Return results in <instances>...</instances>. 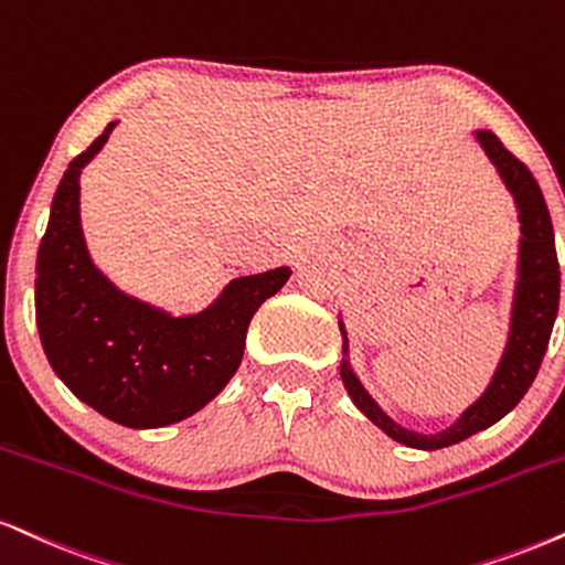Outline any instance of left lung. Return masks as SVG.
<instances>
[{
    "instance_id": "left-lung-1",
    "label": "left lung",
    "mask_w": 565,
    "mask_h": 565,
    "mask_svg": "<svg viewBox=\"0 0 565 565\" xmlns=\"http://www.w3.org/2000/svg\"><path fill=\"white\" fill-rule=\"evenodd\" d=\"M479 147L484 149L489 162L505 183L515 202L519 213L521 236H519V268H515V289H513V308L511 326H508V342L502 350V358L494 369V376L484 394L473 405H468L450 426L439 431H413L407 426L397 424L392 416H386L382 405L371 397L369 390L360 384L358 373L350 365V339L344 321L339 318V331H342V376L344 390L350 399L363 413L371 424H376L386 437L405 447L416 450H441V447L458 445L471 437V434L484 431L492 424H498L502 416L513 411L521 403L523 394L532 386L536 371H540L542 358L547 352L550 334H553L555 316H558L561 300V270L558 255H555V234L545 196L536 179L519 158H513L502 141L492 131H473Z\"/></svg>"
}]
</instances>
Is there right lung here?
Instances as JSON below:
<instances>
[{"mask_svg":"<svg viewBox=\"0 0 565 565\" xmlns=\"http://www.w3.org/2000/svg\"><path fill=\"white\" fill-rule=\"evenodd\" d=\"M118 120L67 166L36 257V326L52 371L81 403L128 429H160L202 411L239 369L257 308L287 265L231 278L200 312L173 316L118 289L88 255L81 171Z\"/></svg>","mask_w":565,"mask_h":565,"instance_id":"right-lung-1","label":"right lung"}]
</instances>
